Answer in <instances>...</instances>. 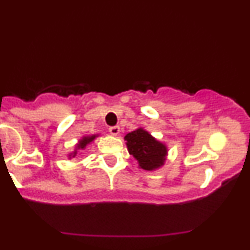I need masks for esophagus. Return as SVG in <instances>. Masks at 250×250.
I'll use <instances>...</instances> for the list:
<instances>
[{"label":"esophagus","mask_w":250,"mask_h":250,"mask_svg":"<svg viewBox=\"0 0 250 250\" xmlns=\"http://www.w3.org/2000/svg\"><path fill=\"white\" fill-rule=\"evenodd\" d=\"M109 133L111 135H114V136H117V135L120 134V127L119 125H114V127H110L109 128Z\"/></svg>","instance_id":"obj_1"}]
</instances>
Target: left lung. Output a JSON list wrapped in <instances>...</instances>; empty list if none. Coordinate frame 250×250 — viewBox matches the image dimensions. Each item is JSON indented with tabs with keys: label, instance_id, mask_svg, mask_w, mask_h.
I'll use <instances>...</instances> for the list:
<instances>
[{
	"label": "left lung",
	"instance_id": "obj_1",
	"mask_svg": "<svg viewBox=\"0 0 250 250\" xmlns=\"http://www.w3.org/2000/svg\"><path fill=\"white\" fill-rule=\"evenodd\" d=\"M129 154L139 163V168L153 171L165 165L168 155L167 146L156 140L143 128L128 133L125 136Z\"/></svg>",
	"mask_w": 250,
	"mask_h": 250
}]
</instances>
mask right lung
<instances>
[{"mask_svg":"<svg viewBox=\"0 0 250 250\" xmlns=\"http://www.w3.org/2000/svg\"><path fill=\"white\" fill-rule=\"evenodd\" d=\"M97 136H99V135H90V136H83L81 140H79V142L76 143L74 151H73V153H70L69 155H68V157H69V159H73V157H75L76 155L79 154L80 150H83V149L87 148V146L89 145V143L93 142Z\"/></svg>","mask_w":250,"mask_h":250,"instance_id":"obj_1","label":"right lung"}]
</instances>
